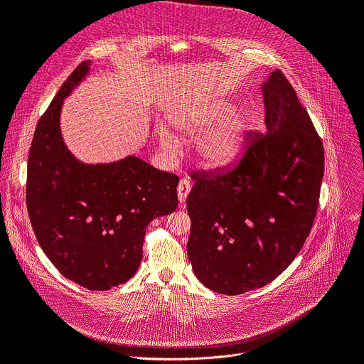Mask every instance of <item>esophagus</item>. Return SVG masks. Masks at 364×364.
<instances>
[{
	"instance_id": "1",
	"label": "esophagus",
	"mask_w": 364,
	"mask_h": 364,
	"mask_svg": "<svg viewBox=\"0 0 364 364\" xmlns=\"http://www.w3.org/2000/svg\"><path fill=\"white\" fill-rule=\"evenodd\" d=\"M191 188H192L191 180H187V178H181V180H180L178 187H177V193H178V200H180V203H184V202H186V199H187V196H188V192H191Z\"/></svg>"
}]
</instances>
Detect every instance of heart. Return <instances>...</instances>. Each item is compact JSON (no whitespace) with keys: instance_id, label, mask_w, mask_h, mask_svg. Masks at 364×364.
I'll return each instance as SVG.
<instances>
[{"instance_id":"heart-1","label":"heart","mask_w":364,"mask_h":364,"mask_svg":"<svg viewBox=\"0 0 364 364\" xmlns=\"http://www.w3.org/2000/svg\"><path fill=\"white\" fill-rule=\"evenodd\" d=\"M173 128L186 135H196L214 124L215 127L202 134L196 143L200 161L211 166L232 162L240 154L250 126L248 114L242 109L233 112V104L223 98L196 100L183 105L171 117ZM159 143L166 153H176L177 139L168 131H159Z\"/></svg>"}]
</instances>
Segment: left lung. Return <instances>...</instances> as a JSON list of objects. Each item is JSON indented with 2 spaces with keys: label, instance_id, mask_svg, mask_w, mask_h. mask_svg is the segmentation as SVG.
Here are the masks:
<instances>
[{
  "label": "left lung",
  "instance_id": "8db88e82",
  "mask_svg": "<svg viewBox=\"0 0 364 364\" xmlns=\"http://www.w3.org/2000/svg\"><path fill=\"white\" fill-rule=\"evenodd\" d=\"M262 93L264 134L248 136L232 166L195 172L187 198V256L198 279L220 294L275 279L302 250L318 208L321 138L279 70Z\"/></svg>",
  "mask_w": 364,
  "mask_h": 364
}]
</instances>
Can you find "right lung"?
<instances>
[{
  "label": "right lung",
  "instance_id": "obj_1",
  "mask_svg": "<svg viewBox=\"0 0 364 364\" xmlns=\"http://www.w3.org/2000/svg\"><path fill=\"white\" fill-rule=\"evenodd\" d=\"M82 62L37 123L28 157L26 207L44 255L65 278L87 290L129 281L143 259L146 229L178 205L176 173L136 156L85 164L60 132L64 100L90 73Z\"/></svg>",
  "mask_w": 364,
  "mask_h": 364
}]
</instances>
